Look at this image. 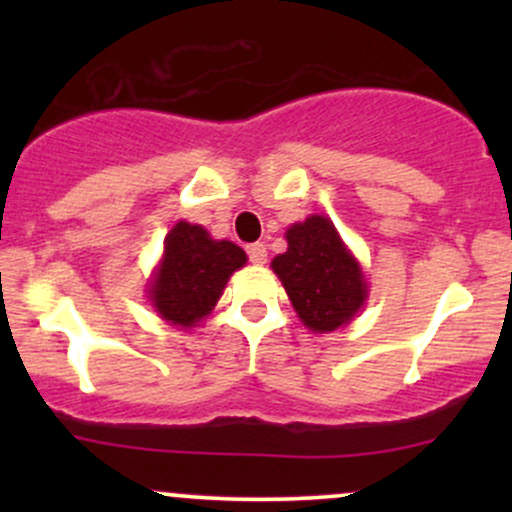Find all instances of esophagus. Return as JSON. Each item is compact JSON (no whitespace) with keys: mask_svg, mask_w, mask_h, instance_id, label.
I'll return each mask as SVG.
<instances>
[{"mask_svg":"<svg viewBox=\"0 0 512 512\" xmlns=\"http://www.w3.org/2000/svg\"><path fill=\"white\" fill-rule=\"evenodd\" d=\"M248 257L252 264H264L267 262V248L262 243H252L248 245Z\"/></svg>","mask_w":512,"mask_h":512,"instance_id":"34e87169","label":"esophagus"}]
</instances>
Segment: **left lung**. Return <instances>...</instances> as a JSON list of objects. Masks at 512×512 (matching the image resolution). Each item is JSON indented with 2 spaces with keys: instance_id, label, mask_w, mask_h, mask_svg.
<instances>
[{
  "instance_id": "left-lung-1",
  "label": "left lung",
  "mask_w": 512,
  "mask_h": 512,
  "mask_svg": "<svg viewBox=\"0 0 512 512\" xmlns=\"http://www.w3.org/2000/svg\"><path fill=\"white\" fill-rule=\"evenodd\" d=\"M286 243L289 248L274 257L272 269L303 325L317 334L349 325L366 303L368 286L334 223L320 214L308 216L286 231Z\"/></svg>"
}]
</instances>
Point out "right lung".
Here are the masks:
<instances>
[{"instance_id":"add662e5","label":"right lung","mask_w":512,"mask_h":512,"mask_svg":"<svg viewBox=\"0 0 512 512\" xmlns=\"http://www.w3.org/2000/svg\"><path fill=\"white\" fill-rule=\"evenodd\" d=\"M248 262L231 240H214L197 223L178 221L163 240V257L149 284V301L163 320L192 330L221 298L226 281Z\"/></svg>"}]
</instances>
